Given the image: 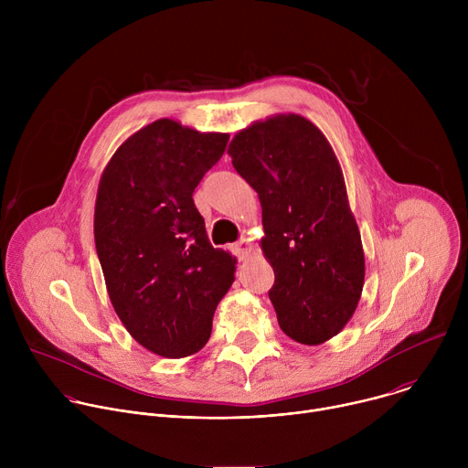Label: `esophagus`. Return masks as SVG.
<instances>
[{
  "label": "esophagus",
  "instance_id": "obj_1",
  "mask_svg": "<svg viewBox=\"0 0 468 468\" xmlns=\"http://www.w3.org/2000/svg\"><path fill=\"white\" fill-rule=\"evenodd\" d=\"M250 250H251V244H250L246 239H240V240L233 246V251H235V255H237L239 259H246L248 253H250Z\"/></svg>",
  "mask_w": 468,
  "mask_h": 468
}]
</instances>
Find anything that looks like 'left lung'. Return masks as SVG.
<instances>
[{
  "label": "left lung",
  "instance_id": "obj_1",
  "mask_svg": "<svg viewBox=\"0 0 468 468\" xmlns=\"http://www.w3.org/2000/svg\"><path fill=\"white\" fill-rule=\"evenodd\" d=\"M228 154L261 199L280 327L309 346L337 335L361 298L365 255L329 143L314 123L289 114L242 129Z\"/></svg>",
  "mask_w": 468,
  "mask_h": 468
}]
</instances>
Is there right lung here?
<instances>
[{
    "instance_id": "1",
    "label": "right lung",
    "mask_w": 468,
    "mask_h": 468,
    "mask_svg": "<svg viewBox=\"0 0 468 468\" xmlns=\"http://www.w3.org/2000/svg\"><path fill=\"white\" fill-rule=\"evenodd\" d=\"M228 141L163 118L129 137L100 181L94 240L109 298L131 337L163 357L206 346L235 280L192 199Z\"/></svg>"
}]
</instances>
